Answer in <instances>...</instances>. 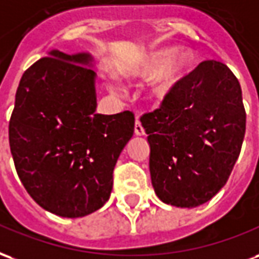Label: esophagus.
<instances>
[{
	"instance_id": "1",
	"label": "esophagus",
	"mask_w": 259,
	"mask_h": 259,
	"mask_svg": "<svg viewBox=\"0 0 259 259\" xmlns=\"http://www.w3.org/2000/svg\"><path fill=\"white\" fill-rule=\"evenodd\" d=\"M134 131H135V135H137V137H143V135H145V130H143L141 121H138V120H137Z\"/></svg>"
}]
</instances>
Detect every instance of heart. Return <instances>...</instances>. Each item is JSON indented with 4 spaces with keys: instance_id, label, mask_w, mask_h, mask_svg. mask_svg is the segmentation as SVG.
<instances>
[{
    "instance_id": "obj_1",
    "label": "heart",
    "mask_w": 259,
    "mask_h": 259,
    "mask_svg": "<svg viewBox=\"0 0 259 259\" xmlns=\"http://www.w3.org/2000/svg\"><path fill=\"white\" fill-rule=\"evenodd\" d=\"M190 67L192 56L189 52L184 50L174 52L171 48H163L152 51L130 65L121 66L120 74L130 82L152 77L148 82L149 101L153 105H161L189 74ZM107 88L114 95L120 94V87L116 81H109Z\"/></svg>"
}]
</instances>
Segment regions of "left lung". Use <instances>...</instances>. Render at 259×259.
<instances>
[{
  "instance_id": "obj_1",
  "label": "left lung",
  "mask_w": 259,
  "mask_h": 259,
  "mask_svg": "<svg viewBox=\"0 0 259 259\" xmlns=\"http://www.w3.org/2000/svg\"><path fill=\"white\" fill-rule=\"evenodd\" d=\"M141 121L158 199L181 208L204 204L224 188L240 154L246 132L240 84L224 63L201 62Z\"/></svg>"
}]
</instances>
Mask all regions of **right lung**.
Listing matches in <instances>:
<instances>
[{
  "mask_svg": "<svg viewBox=\"0 0 259 259\" xmlns=\"http://www.w3.org/2000/svg\"><path fill=\"white\" fill-rule=\"evenodd\" d=\"M95 60L52 50L19 82L9 146L33 200L65 218L95 212L110 197L113 169L134 135L131 111L96 114Z\"/></svg>",
  "mask_w": 259,
  "mask_h": 259,
  "instance_id": "add662e5",
  "label": "right lung"
}]
</instances>
